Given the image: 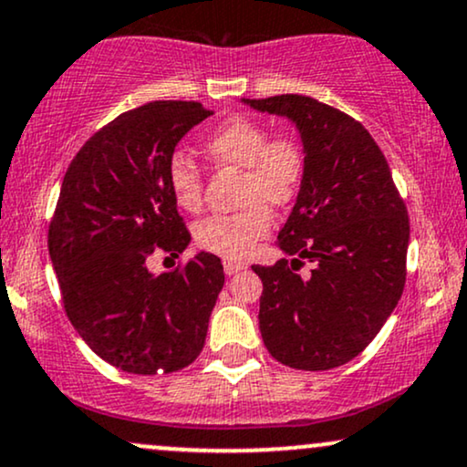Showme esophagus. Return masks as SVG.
<instances>
[{
	"label": "esophagus",
	"instance_id": "esophagus-1",
	"mask_svg": "<svg viewBox=\"0 0 467 467\" xmlns=\"http://www.w3.org/2000/svg\"><path fill=\"white\" fill-rule=\"evenodd\" d=\"M241 270H245L244 264H237V261H223V272H226L228 276L237 275V272H241Z\"/></svg>",
	"mask_w": 467,
	"mask_h": 467
}]
</instances>
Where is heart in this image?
I'll return each mask as SVG.
<instances>
[{
    "mask_svg": "<svg viewBox=\"0 0 467 467\" xmlns=\"http://www.w3.org/2000/svg\"><path fill=\"white\" fill-rule=\"evenodd\" d=\"M203 151L219 166L244 171L239 202L245 208L234 215L203 219L195 239L203 250L228 259H244L254 250L256 241L270 233V208L287 206L301 191L303 147L292 136L270 138L265 127L252 118L233 116L208 133ZM166 184L184 211H197L202 206V169L189 153H171Z\"/></svg>",
    "mask_w": 467,
    "mask_h": 467,
    "instance_id": "heart-1",
    "label": "heart"
}]
</instances>
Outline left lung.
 <instances>
[{
	"label": "left lung",
	"instance_id": "8db88e82",
	"mask_svg": "<svg viewBox=\"0 0 467 467\" xmlns=\"http://www.w3.org/2000/svg\"><path fill=\"white\" fill-rule=\"evenodd\" d=\"M241 100L289 118L305 153L301 191L278 233L294 259L252 265L264 283L261 337L285 367L336 368L367 349L404 292L409 213L384 153L345 111L301 94ZM303 260L309 275H297Z\"/></svg>",
	"mask_w": 467,
	"mask_h": 467
}]
</instances>
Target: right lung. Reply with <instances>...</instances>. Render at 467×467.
Here are the masks:
<instances>
[{"label": "right lung", "instance_id": "1", "mask_svg": "<svg viewBox=\"0 0 467 467\" xmlns=\"http://www.w3.org/2000/svg\"><path fill=\"white\" fill-rule=\"evenodd\" d=\"M211 114L195 100L125 111L80 147L63 178L47 230L63 307L89 349L127 373L180 371L203 349L222 259L200 252L162 275L149 272L147 259L189 245L166 162Z\"/></svg>", "mask_w": 467, "mask_h": 467}]
</instances>
